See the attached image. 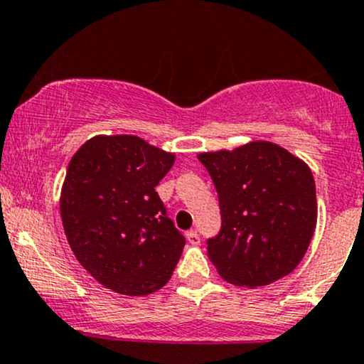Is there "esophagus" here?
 <instances>
[{"label":"esophagus","mask_w":364,"mask_h":364,"mask_svg":"<svg viewBox=\"0 0 364 364\" xmlns=\"http://www.w3.org/2000/svg\"><path fill=\"white\" fill-rule=\"evenodd\" d=\"M186 241L190 245H198L200 243V236H198V232L196 231H188L186 232Z\"/></svg>","instance_id":"esophagus-1"}]
</instances>
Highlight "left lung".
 I'll use <instances>...</instances> for the list:
<instances>
[{
    "instance_id": "left-lung-1",
    "label": "left lung",
    "mask_w": 364,
    "mask_h": 364,
    "mask_svg": "<svg viewBox=\"0 0 364 364\" xmlns=\"http://www.w3.org/2000/svg\"><path fill=\"white\" fill-rule=\"evenodd\" d=\"M219 195L223 228L207 255L224 281L255 289L289 275L316 228L311 169L289 150L257 140L198 154Z\"/></svg>"
}]
</instances>
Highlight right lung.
<instances>
[{"label": "right lung", "mask_w": 364, "mask_h": 364, "mask_svg": "<svg viewBox=\"0 0 364 364\" xmlns=\"http://www.w3.org/2000/svg\"><path fill=\"white\" fill-rule=\"evenodd\" d=\"M176 156L135 135H97L75 152L60 212L77 260L97 282L124 296L166 286L185 236L156 186Z\"/></svg>", "instance_id": "obj_1"}]
</instances>
